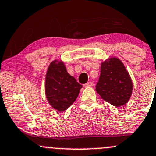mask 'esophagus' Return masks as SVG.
<instances>
[{
	"label": "esophagus",
	"mask_w": 156,
	"mask_h": 156,
	"mask_svg": "<svg viewBox=\"0 0 156 156\" xmlns=\"http://www.w3.org/2000/svg\"><path fill=\"white\" fill-rule=\"evenodd\" d=\"M93 85V82H91V81H89V82L85 83V84L83 85V87H92Z\"/></svg>",
	"instance_id": "1"
}]
</instances>
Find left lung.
Listing matches in <instances>:
<instances>
[{"label": "left lung", "instance_id": "obj_1", "mask_svg": "<svg viewBox=\"0 0 156 156\" xmlns=\"http://www.w3.org/2000/svg\"><path fill=\"white\" fill-rule=\"evenodd\" d=\"M96 90L105 101L121 107L130 99L133 84L129 72L117 57H110L101 63V71Z\"/></svg>", "mask_w": 156, "mask_h": 156}]
</instances>
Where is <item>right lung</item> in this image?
<instances>
[{
	"mask_svg": "<svg viewBox=\"0 0 156 156\" xmlns=\"http://www.w3.org/2000/svg\"><path fill=\"white\" fill-rule=\"evenodd\" d=\"M82 85L67 72L64 62L55 60L45 75V92L48 103L57 111H64L78 96Z\"/></svg>",
	"mask_w": 156,
	"mask_h": 156,
	"instance_id": "1",
	"label": "right lung"
}]
</instances>
